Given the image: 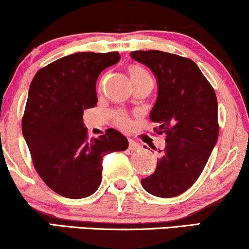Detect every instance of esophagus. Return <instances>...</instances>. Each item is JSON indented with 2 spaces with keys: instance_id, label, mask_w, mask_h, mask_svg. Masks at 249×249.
<instances>
[{
  "instance_id": "esophagus-1",
  "label": "esophagus",
  "mask_w": 249,
  "mask_h": 249,
  "mask_svg": "<svg viewBox=\"0 0 249 249\" xmlns=\"http://www.w3.org/2000/svg\"><path fill=\"white\" fill-rule=\"evenodd\" d=\"M141 145L137 142H135L134 140H129V150L131 151H136V150H140Z\"/></svg>"
}]
</instances>
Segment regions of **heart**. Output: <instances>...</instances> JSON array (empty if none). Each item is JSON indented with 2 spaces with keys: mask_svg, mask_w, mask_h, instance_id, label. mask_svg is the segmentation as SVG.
<instances>
[{
  "mask_svg": "<svg viewBox=\"0 0 249 249\" xmlns=\"http://www.w3.org/2000/svg\"><path fill=\"white\" fill-rule=\"evenodd\" d=\"M128 71H129L131 82H133L134 85L141 84V83L148 81H152L149 72L144 68H142V67L137 66V64L130 66L129 68H128ZM113 124H114L118 128H120V129L128 130L131 128L133 121H131L130 116L128 115L127 113L122 112V110H116V112L113 113Z\"/></svg>",
  "mask_w": 249,
  "mask_h": 249,
  "instance_id": "heart-1",
  "label": "heart"
}]
</instances>
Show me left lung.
<instances>
[{
	"label": "left lung",
	"instance_id": "left-lung-1",
	"mask_svg": "<svg viewBox=\"0 0 249 249\" xmlns=\"http://www.w3.org/2000/svg\"><path fill=\"white\" fill-rule=\"evenodd\" d=\"M152 70L158 97L150 120L156 134H165L157 168L142 179L143 188L158 197H176L195 183L218 139V105L213 88L194 61L161 51L131 52Z\"/></svg>",
	"mask_w": 249,
	"mask_h": 249
}]
</instances>
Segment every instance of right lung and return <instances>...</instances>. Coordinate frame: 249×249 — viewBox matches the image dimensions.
I'll return each instance as SVG.
<instances>
[{"instance_id":"right-lung-1","label":"right lung","mask_w":249,"mask_h":249,"mask_svg":"<svg viewBox=\"0 0 249 249\" xmlns=\"http://www.w3.org/2000/svg\"><path fill=\"white\" fill-rule=\"evenodd\" d=\"M119 61V52L75 53L39 69L30 85L21 131L36 173L64 197L93 194L104 156L128 149V140L115 129L90 140L83 124L84 110L97 105L100 72Z\"/></svg>"}]
</instances>
